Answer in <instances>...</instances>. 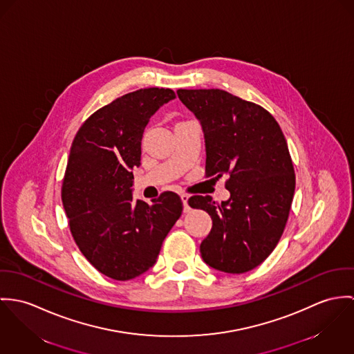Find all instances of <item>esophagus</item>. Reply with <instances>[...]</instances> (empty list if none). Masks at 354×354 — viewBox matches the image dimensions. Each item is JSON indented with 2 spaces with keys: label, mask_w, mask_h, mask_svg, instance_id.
<instances>
[{
  "label": "esophagus",
  "mask_w": 354,
  "mask_h": 354,
  "mask_svg": "<svg viewBox=\"0 0 354 354\" xmlns=\"http://www.w3.org/2000/svg\"><path fill=\"white\" fill-rule=\"evenodd\" d=\"M180 198H182V202H183V212L189 213L192 210L190 206H189V196L187 194H180Z\"/></svg>",
  "instance_id": "34e87169"
}]
</instances>
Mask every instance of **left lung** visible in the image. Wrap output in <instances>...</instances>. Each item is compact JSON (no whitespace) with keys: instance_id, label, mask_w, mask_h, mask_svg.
Instances as JSON below:
<instances>
[{"instance_id":"1","label":"left lung","mask_w":354,"mask_h":354,"mask_svg":"<svg viewBox=\"0 0 354 354\" xmlns=\"http://www.w3.org/2000/svg\"><path fill=\"white\" fill-rule=\"evenodd\" d=\"M176 93L202 126L206 176L228 175L230 199H189L192 207L207 212L213 221L199 247L202 259L224 273L250 272L273 252L295 194V169L283 133L263 107L227 91Z\"/></svg>"}]
</instances>
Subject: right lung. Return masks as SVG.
<instances>
[{"mask_svg": "<svg viewBox=\"0 0 354 354\" xmlns=\"http://www.w3.org/2000/svg\"><path fill=\"white\" fill-rule=\"evenodd\" d=\"M175 99L165 88L126 93L80 127L62 183L71 232L82 255L102 274L133 279L149 270L162 240L180 217V196L165 192L152 203L133 201V169L151 117Z\"/></svg>", "mask_w": 354, "mask_h": 354, "instance_id": "obj_1", "label": "right lung"}]
</instances>
